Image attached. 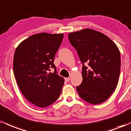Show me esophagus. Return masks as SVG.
Masks as SVG:
<instances>
[{
	"label": "esophagus",
	"instance_id": "esophagus-1",
	"mask_svg": "<svg viewBox=\"0 0 131 131\" xmlns=\"http://www.w3.org/2000/svg\"><path fill=\"white\" fill-rule=\"evenodd\" d=\"M65 80L66 82H69L70 81V78L69 77H66L65 78Z\"/></svg>",
	"mask_w": 131,
	"mask_h": 131
}]
</instances>
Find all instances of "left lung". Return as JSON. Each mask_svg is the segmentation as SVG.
<instances>
[{
  "label": "left lung",
  "instance_id": "8db88e82",
  "mask_svg": "<svg viewBox=\"0 0 131 131\" xmlns=\"http://www.w3.org/2000/svg\"><path fill=\"white\" fill-rule=\"evenodd\" d=\"M68 37L83 64L82 82L76 87L79 96L93 105L104 102L118 83L121 70L119 50L108 36L92 29L70 33Z\"/></svg>",
  "mask_w": 131,
  "mask_h": 131
}]
</instances>
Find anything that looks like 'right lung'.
I'll use <instances>...</instances> for the list:
<instances>
[{
    "label": "right lung",
    "mask_w": 131,
    "mask_h": 131,
    "mask_svg": "<svg viewBox=\"0 0 131 131\" xmlns=\"http://www.w3.org/2000/svg\"><path fill=\"white\" fill-rule=\"evenodd\" d=\"M63 37L62 33L35 34L15 50V78L22 94L36 106H48L61 95L64 79L57 74L54 61ZM50 67L55 69L53 73H47Z\"/></svg>",
    "instance_id": "add662e5"
}]
</instances>
